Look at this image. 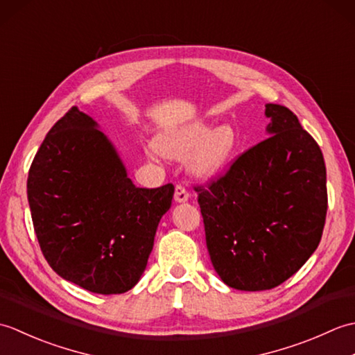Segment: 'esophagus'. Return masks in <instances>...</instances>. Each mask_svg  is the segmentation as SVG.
I'll return each mask as SVG.
<instances>
[{
    "label": "esophagus",
    "instance_id": "34e87169",
    "mask_svg": "<svg viewBox=\"0 0 355 355\" xmlns=\"http://www.w3.org/2000/svg\"><path fill=\"white\" fill-rule=\"evenodd\" d=\"M173 200H175V202H186L187 200H189V193H187L184 186H182V184L175 186V192H173Z\"/></svg>",
    "mask_w": 355,
    "mask_h": 355
}]
</instances>
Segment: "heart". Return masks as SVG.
Instances as JSON below:
<instances>
[{
    "label": "heart",
    "instance_id": "heart-1",
    "mask_svg": "<svg viewBox=\"0 0 355 355\" xmlns=\"http://www.w3.org/2000/svg\"><path fill=\"white\" fill-rule=\"evenodd\" d=\"M238 137L230 125L212 128L207 120L197 119L169 131L154 140L157 153L169 158L187 155V169L197 178H212L227 168L236 150Z\"/></svg>",
    "mask_w": 355,
    "mask_h": 355
}]
</instances>
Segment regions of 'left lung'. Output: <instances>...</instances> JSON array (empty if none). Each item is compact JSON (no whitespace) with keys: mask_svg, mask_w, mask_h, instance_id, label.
<instances>
[{"mask_svg":"<svg viewBox=\"0 0 355 355\" xmlns=\"http://www.w3.org/2000/svg\"><path fill=\"white\" fill-rule=\"evenodd\" d=\"M268 139L224 177L195 187L210 261L235 290L281 285L318 248L325 225L327 168L318 143L282 105L267 103Z\"/></svg>","mask_w":355,"mask_h":355,"instance_id":"8db88e82","label":"left lung"}]
</instances>
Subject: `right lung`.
I'll return each instance as SVG.
<instances>
[{"label": "right lung", "instance_id": "add662e5", "mask_svg": "<svg viewBox=\"0 0 355 355\" xmlns=\"http://www.w3.org/2000/svg\"><path fill=\"white\" fill-rule=\"evenodd\" d=\"M173 186L141 189L99 123L73 107L30 166L27 198L37 243L65 281L97 294L139 282Z\"/></svg>", "mask_w": 355, "mask_h": 355}]
</instances>
